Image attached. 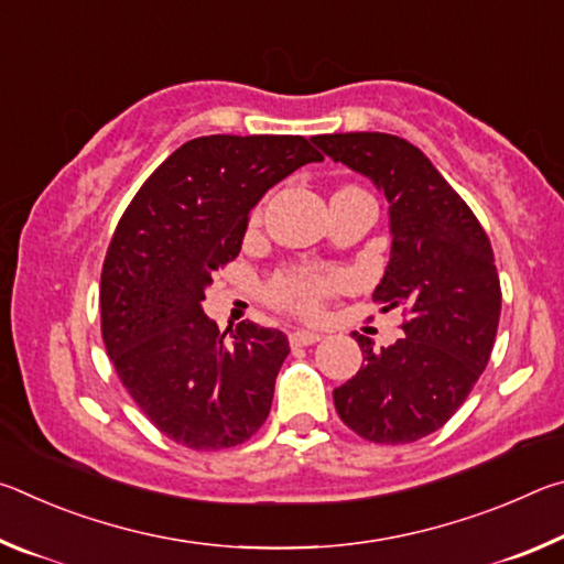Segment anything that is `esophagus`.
<instances>
[{
  "label": "esophagus",
  "mask_w": 564,
  "mask_h": 564,
  "mask_svg": "<svg viewBox=\"0 0 564 564\" xmlns=\"http://www.w3.org/2000/svg\"><path fill=\"white\" fill-rule=\"evenodd\" d=\"M318 340H321V336H318V333H313V330H293V333H289L291 348L313 346V343H318Z\"/></svg>",
  "instance_id": "1"
}]
</instances>
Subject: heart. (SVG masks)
<instances>
[{
	"mask_svg": "<svg viewBox=\"0 0 564 564\" xmlns=\"http://www.w3.org/2000/svg\"><path fill=\"white\" fill-rule=\"evenodd\" d=\"M340 289L343 279L338 273L301 269L279 275L271 283L269 295L279 308L291 311L295 316H318Z\"/></svg>",
	"mask_w": 564,
	"mask_h": 564,
	"instance_id": "1",
	"label": "heart"
}]
</instances>
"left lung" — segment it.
<instances>
[{"label": "left lung", "instance_id": "1", "mask_svg": "<svg viewBox=\"0 0 564 564\" xmlns=\"http://www.w3.org/2000/svg\"><path fill=\"white\" fill-rule=\"evenodd\" d=\"M313 141L386 194L393 246L373 301L405 316V338L388 348L352 333L366 366L333 390V403L362 441L415 443L455 415L490 360L502 303L490 238L410 141L378 131Z\"/></svg>", "mask_w": 564, "mask_h": 564}]
</instances>
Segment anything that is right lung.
Returning a JSON list of instances; mask_svg holds the SVG:
<instances>
[{"label": "right lung", "instance_id": "add662e5", "mask_svg": "<svg viewBox=\"0 0 564 564\" xmlns=\"http://www.w3.org/2000/svg\"><path fill=\"white\" fill-rule=\"evenodd\" d=\"M323 161L303 137L214 133L178 147L131 198L101 269V338L156 431L191 451L246 443L289 356L281 330L206 318L212 275L241 251L248 214L281 178Z\"/></svg>", "mask_w": 564, "mask_h": 564}]
</instances>
